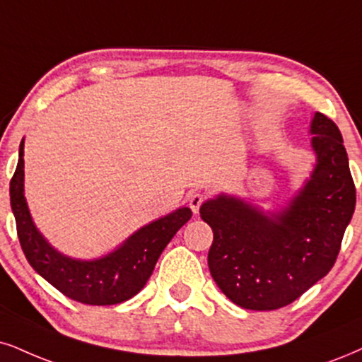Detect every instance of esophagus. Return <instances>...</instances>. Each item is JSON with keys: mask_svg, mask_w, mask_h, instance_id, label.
Listing matches in <instances>:
<instances>
[{"mask_svg": "<svg viewBox=\"0 0 362 362\" xmlns=\"http://www.w3.org/2000/svg\"><path fill=\"white\" fill-rule=\"evenodd\" d=\"M188 202H189L191 209H193V213H198L199 208H202V204L204 203V196L202 193H191Z\"/></svg>", "mask_w": 362, "mask_h": 362, "instance_id": "esophagus-1", "label": "esophagus"}]
</instances>
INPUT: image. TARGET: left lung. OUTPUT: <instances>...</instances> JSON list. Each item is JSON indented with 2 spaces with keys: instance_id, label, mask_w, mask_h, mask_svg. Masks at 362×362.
<instances>
[{
  "instance_id": "obj_1",
  "label": "left lung",
  "mask_w": 362,
  "mask_h": 362,
  "mask_svg": "<svg viewBox=\"0 0 362 362\" xmlns=\"http://www.w3.org/2000/svg\"><path fill=\"white\" fill-rule=\"evenodd\" d=\"M310 132L317 164L282 211L267 216L228 196H218L199 209L213 230L211 276L243 309L275 310L292 304L337 260L356 208V186L336 124L317 112Z\"/></svg>"
}]
</instances>
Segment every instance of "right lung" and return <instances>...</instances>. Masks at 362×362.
I'll list each match as a JSON object with an SVG mask.
<instances>
[{
	"label": "right lung",
	"instance_id": "right-lung-1",
	"mask_svg": "<svg viewBox=\"0 0 362 362\" xmlns=\"http://www.w3.org/2000/svg\"><path fill=\"white\" fill-rule=\"evenodd\" d=\"M23 142L10 181L11 209L21 250L30 265L65 297L88 305H114L141 292L156 262L185 223L191 209L180 208L134 233L122 247L92 262L74 260L53 250L31 221L23 194Z\"/></svg>",
	"mask_w": 362,
	"mask_h": 362
}]
</instances>
